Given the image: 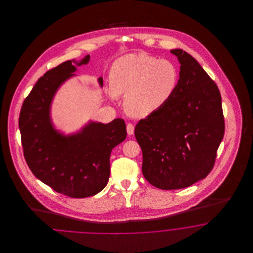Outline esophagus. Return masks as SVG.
<instances>
[{"label": "esophagus", "mask_w": 253, "mask_h": 253, "mask_svg": "<svg viewBox=\"0 0 253 253\" xmlns=\"http://www.w3.org/2000/svg\"><path fill=\"white\" fill-rule=\"evenodd\" d=\"M133 132H134V126L132 125V123H128L127 124V132H128V134L132 135V134H133Z\"/></svg>", "instance_id": "obj_1"}]
</instances>
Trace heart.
I'll return each mask as SVG.
<instances>
[{"label":"heart","instance_id":"1","mask_svg":"<svg viewBox=\"0 0 253 253\" xmlns=\"http://www.w3.org/2000/svg\"><path fill=\"white\" fill-rule=\"evenodd\" d=\"M109 96L124 97V107L134 117H145L164 107L175 95L179 70L169 60L145 53L128 54L116 60L110 72Z\"/></svg>","mask_w":253,"mask_h":253}]
</instances>
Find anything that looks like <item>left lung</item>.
<instances>
[{
    "instance_id": "8db88e82",
    "label": "left lung",
    "mask_w": 253,
    "mask_h": 253,
    "mask_svg": "<svg viewBox=\"0 0 253 253\" xmlns=\"http://www.w3.org/2000/svg\"><path fill=\"white\" fill-rule=\"evenodd\" d=\"M179 84L168 103L135 125L142 150V173L161 190H178L205 178L213 168L225 121L215 83L182 49Z\"/></svg>"
}]
</instances>
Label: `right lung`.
Returning <instances> with one entry per match:
<instances>
[{
	"label": "right lung",
	"instance_id": "obj_1",
	"mask_svg": "<svg viewBox=\"0 0 253 253\" xmlns=\"http://www.w3.org/2000/svg\"><path fill=\"white\" fill-rule=\"evenodd\" d=\"M67 60L41 77L24 99L19 118L25 161L38 179L57 193L73 198H85L101 192L110 176L112 150L126 138L122 119L110 123L89 122L82 131L64 135L55 130L50 106L57 90L75 76L78 66L87 64ZM102 86V79H98Z\"/></svg>",
	"mask_w": 253,
	"mask_h": 253
}]
</instances>
